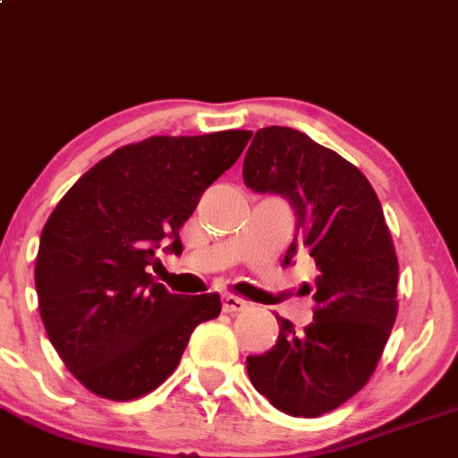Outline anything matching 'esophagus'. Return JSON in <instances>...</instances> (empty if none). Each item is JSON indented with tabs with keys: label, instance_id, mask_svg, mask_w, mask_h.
<instances>
[{
	"label": "esophagus",
	"instance_id": "34e87169",
	"mask_svg": "<svg viewBox=\"0 0 458 458\" xmlns=\"http://www.w3.org/2000/svg\"><path fill=\"white\" fill-rule=\"evenodd\" d=\"M249 307V302L244 298L233 296V294H225L223 296V310L227 313H235V311H244Z\"/></svg>",
	"mask_w": 458,
	"mask_h": 458
}]
</instances>
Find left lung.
Instances as JSON below:
<instances>
[{"label":"left lung","instance_id":"8db88e82","mask_svg":"<svg viewBox=\"0 0 458 458\" xmlns=\"http://www.w3.org/2000/svg\"><path fill=\"white\" fill-rule=\"evenodd\" d=\"M244 183L294 208L296 250L316 261L313 322L298 333L276 316L279 340L246 359L250 383L272 407L318 418L369 381L398 316V257L366 174L292 127H264L244 157Z\"/></svg>","mask_w":458,"mask_h":458}]
</instances>
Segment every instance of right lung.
<instances>
[{"label": "right lung", "mask_w": 458, "mask_h": 458, "mask_svg": "<svg viewBox=\"0 0 458 458\" xmlns=\"http://www.w3.org/2000/svg\"><path fill=\"white\" fill-rule=\"evenodd\" d=\"M253 131L151 136L81 174L40 233L36 294L45 331L71 374L107 400L153 392L190 335L218 318L220 296L171 294L148 275L199 199L233 166Z\"/></svg>", "instance_id": "1"}]
</instances>
